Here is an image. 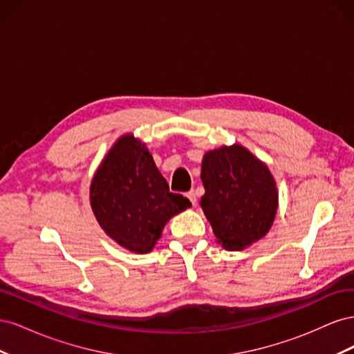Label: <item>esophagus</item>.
Listing matches in <instances>:
<instances>
[{
    "mask_svg": "<svg viewBox=\"0 0 354 354\" xmlns=\"http://www.w3.org/2000/svg\"><path fill=\"white\" fill-rule=\"evenodd\" d=\"M186 196L190 199V202L194 203V205H196V201H198V196H196V192L195 190H189Z\"/></svg>",
    "mask_w": 354,
    "mask_h": 354,
    "instance_id": "obj_1",
    "label": "esophagus"
}]
</instances>
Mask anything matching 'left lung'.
I'll use <instances>...</instances> for the list:
<instances>
[{
  "label": "left lung",
  "instance_id": "8db88e82",
  "mask_svg": "<svg viewBox=\"0 0 354 354\" xmlns=\"http://www.w3.org/2000/svg\"><path fill=\"white\" fill-rule=\"evenodd\" d=\"M201 207L218 243L243 250L270 230L277 209L276 183L261 160L239 145L205 153Z\"/></svg>",
  "mask_w": 354,
  "mask_h": 354
}]
</instances>
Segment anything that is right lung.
Wrapping results in <instances>:
<instances>
[{"mask_svg": "<svg viewBox=\"0 0 354 354\" xmlns=\"http://www.w3.org/2000/svg\"><path fill=\"white\" fill-rule=\"evenodd\" d=\"M102 229L124 248L151 252L167 221L192 203L169 192L146 146L124 136L103 159L90 189Z\"/></svg>", "mask_w": 354, "mask_h": 354, "instance_id": "right-lung-1", "label": "right lung"}]
</instances>
